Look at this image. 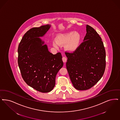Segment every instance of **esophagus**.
<instances>
[{
  "label": "esophagus",
  "instance_id": "esophagus-1",
  "mask_svg": "<svg viewBox=\"0 0 120 120\" xmlns=\"http://www.w3.org/2000/svg\"><path fill=\"white\" fill-rule=\"evenodd\" d=\"M62 61L63 62L65 63V62H67V58H66V57H63V58H62Z\"/></svg>",
  "mask_w": 120,
  "mask_h": 120
}]
</instances>
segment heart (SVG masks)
Wrapping results in <instances>:
<instances>
[{
	"label": "heart",
	"mask_w": 120,
	"mask_h": 120,
	"mask_svg": "<svg viewBox=\"0 0 120 120\" xmlns=\"http://www.w3.org/2000/svg\"><path fill=\"white\" fill-rule=\"evenodd\" d=\"M80 34L76 32H69L58 34L53 41V46L58 48L59 45H65V49L69 52H73L76 50L80 41Z\"/></svg>",
	"instance_id": "1"
}]
</instances>
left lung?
<instances>
[{
	"label": "left lung",
	"mask_w": 120,
	"mask_h": 120,
	"mask_svg": "<svg viewBox=\"0 0 120 120\" xmlns=\"http://www.w3.org/2000/svg\"><path fill=\"white\" fill-rule=\"evenodd\" d=\"M86 27L83 42L74 53H65L67 71L73 86L78 90H86L95 85L105 69V50L102 39L93 28Z\"/></svg>",
	"instance_id": "left-lung-1"
}]
</instances>
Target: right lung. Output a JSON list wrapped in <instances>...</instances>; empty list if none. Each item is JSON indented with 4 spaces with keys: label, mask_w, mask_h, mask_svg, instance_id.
Returning a JSON list of instances; mask_svg holds the SVG:
<instances>
[{
    "label": "right lung",
    "mask_w": 120,
    "mask_h": 120,
    "mask_svg": "<svg viewBox=\"0 0 120 120\" xmlns=\"http://www.w3.org/2000/svg\"><path fill=\"white\" fill-rule=\"evenodd\" d=\"M51 26L48 24L29 30L18 49V66L23 79L29 86L43 93L53 90L56 76L63 66L61 53H50L47 45L40 38Z\"/></svg>",
    "instance_id": "right-lung-1"
}]
</instances>
